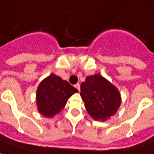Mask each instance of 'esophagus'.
I'll use <instances>...</instances> for the list:
<instances>
[{
	"mask_svg": "<svg viewBox=\"0 0 154 154\" xmlns=\"http://www.w3.org/2000/svg\"><path fill=\"white\" fill-rule=\"evenodd\" d=\"M75 88L79 90H79H80V85H79V84H76V85H75Z\"/></svg>",
	"mask_w": 154,
	"mask_h": 154,
	"instance_id": "esophagus-1",
	"label": "esophagus"
}]
</instances>
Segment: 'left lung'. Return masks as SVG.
<instances>
[{
	"instance_id": "8db88e82",
	"label": "left lung",
	"mask_w": 154,
	"mask_h": 154,
	"mask_svg": "<svg viewBox=\"0 0 154 154\" xmlns=\"http://www.w3.org/2000/svg\"><path fill=\"white\" fill-rule=\"evenodd\" d=\"M80 96L88 113L96 121L110 119L122 103L118 88L98 74L88 76L82 82Z\"/></svg>"
}]
</instances>
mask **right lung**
<instances>
[{"label":"right lung","mask_w":154,"mask_h":154,"mask_svg":"<svg viewBox=\"0 0 154 154\" xmlns=\"http://www.w3.org/2000/svg\"><path fill=\"white\" fill-rule=\"evenodd\" d=\"M77 92L66 80L52 73L42 80L37 88L36 103L38 112L45 117H53L65 107L68 98Z\"/></svg>","instance_id":"right-lung-1"}]
</instances>
